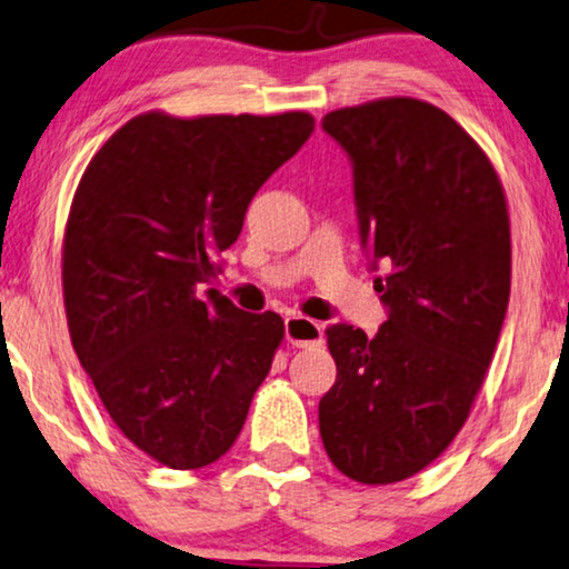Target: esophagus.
Masks as SVG:
<instances>
[{
    "instance_id": "1",
    "label": "esophagus",
    "mask_w": 569,
    "mask_h": 569,
    "mask_svg": "<svg viewBox=\"0 0 569 569\" xmlns=\"http://www.w3.org/2000/svg\"><path fill=\"white\" fill-rule=\"evenodd\" d=\"M284 337L292 347H321L323 326L306 316H290L284 321Z\"/></svg>"
}]
</instances>
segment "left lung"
<instances>
[{"label":"left lung","mask_w":569,"mask_h":569,"mask_svg":"<svg viewBox=\"0 0 569 569\" xmlns=\"http://www.w3.org/2000/svg\"><path fill=\"white\" fill-rule=\"evenodd\" d=\"M349 154L360 240L388 310L376 337L326 331L337 383L318 403L331 463L362 485L415 477L461 430L510 300L500 178L446 111L383 98L323 116Z\"/></svg>","instance_id":"obj_1"}]
</instances>
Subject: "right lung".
<instances>
[{"label": "right lung", "instance_id": "right-lung-1", "mask_svg": "<svg viewBox=\"0 0 569 569\" xmlns=\"http://www.w3.org/2000/svg\"><path fill=\"white\" fill-rule=\"evenodd\" d=\"M313 116L152 111L90 160L64 232L69 337L116 427L170 469L228 453L284 337L277 313H246L207 287L263 181Z\"/></svg>", "mask_w": 569, "mask_h": 569}]
</instances>
